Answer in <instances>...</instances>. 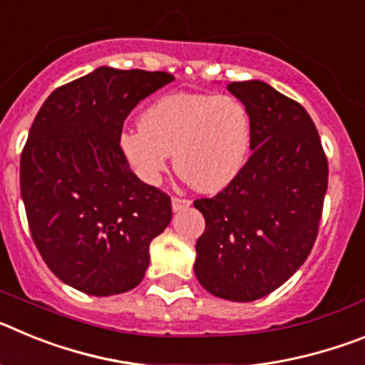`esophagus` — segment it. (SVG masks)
Returning a JSON list of instances; mask_svg holds the SVG:
<instances>
[{
  "label": "esophagus",
  "instance_id": "1",
  "mask_svg": "<svg viewBox=\"0 0 365 365\" xmlns=\"http://www.w3.org/2000/svg\"><path fill=\"white\" fill-rule=\"evenodd\" d=\"M192 202L188 199H180V197H173L172 199V210L173 212H180V210H186Z\"/></svg>",
  "mask_w": 365,
  "mask_h": 365
}]
</instances>
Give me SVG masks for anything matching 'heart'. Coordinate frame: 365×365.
Instances as JSON below:
<instances>
[{"instance_id":"obj_1","label":"heart","mask_w":365,"mask_h":365,"mask_svg":"<svg viewBox=\"0 0 365 365\" xmlns=\"http://www.w3.org/2000/svg\"><path fill=\"white\" fill-rule=\"evenodd\" d=\"M252 140L247 106L230 95L172 93L140 115V128L118 135V150L131 172L159 185L173 153L175 170L195 190L227 188L245 166Z\"/></svg>"}]
</instances>
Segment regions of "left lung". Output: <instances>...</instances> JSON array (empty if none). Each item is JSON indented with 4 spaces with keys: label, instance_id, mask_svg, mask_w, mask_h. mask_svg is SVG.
<instances>
[{
    "label": "left lung",
    "instance_id": "left-lung-1",
    "mask_svg": "<svg viewBox=\"0 0 365 365\" xmlns=\"http://www.w3.org/2000/svg\"><path fill=\"white\" fill-rule=\"evenodd\" d=\"M252 122L250 157L205 215L193 270L210 294L254 302L305 263L318 235L329 166L309 113L259 80L228 83Z\"/></svg>",
    "mask_w": 365,
    "mask_h": 365
}]
</instances>
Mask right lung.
Returning a JSON list of instances; mask_svg holds the SVG:
<instances>
[{"label":"right lung","instance_id":"add662e5","mask_svg":"<svg viewBox=\"0 0 365 365\" xmlns=\"http://www.w3.org/2000/svg\"><path fill=\"white\" fill-rule=\"evenodd\" d=\"M164 71L98 67L58 87L38 111L19 163L32 240L56 278L91 296L143 282L172 201L130 170L118 135L131 109L173 82Z\"/></svg>","mask_w":365,"mask_h":365}]
</instances>
